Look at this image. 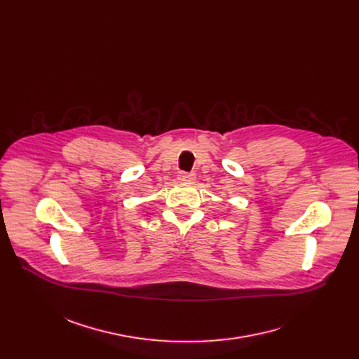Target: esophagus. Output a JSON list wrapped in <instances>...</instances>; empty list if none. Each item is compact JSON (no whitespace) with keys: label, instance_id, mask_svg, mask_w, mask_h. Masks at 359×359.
Instances as JSON below:
<instances>
[{"label":"esophagus","instance_id":"esophagus-1","mask_svg":"<svg viewBox=\"0 0 359 359\" xmlns=\"http://www.w3.org/2000/svg\"><path fill=\"white\" fill-rule=\"evenodd\" d=\"M177 179L180 182H183V183H191L196 179V176H194V173H184V172H182V173H179Z\"/></svg>","mask_w":359,"mask_h":359}]
</instances>
